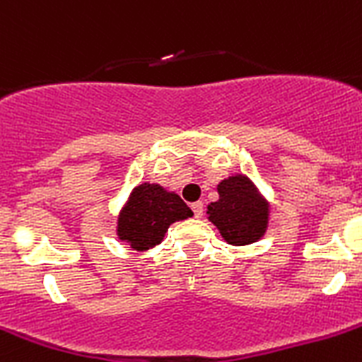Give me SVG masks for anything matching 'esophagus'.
Segmentation results:
<instances>
[{
    "mask_svg": "<svg viewBox=\"0 0 362 362\" xmlns=\"http://www.w3.org/2000/svg\"><path fill=\"white\" fill-rule=\"evenodd\" d=\"M192 212H194V217H202L203 216V203L202 202H196L191 205Z\"/></svg>",
    "mask_w": 362,
    "mask_h": 362,
    "instance_id": "34e87169",
    "label": "esophagus"
}]
</instances>
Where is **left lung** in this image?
<instances>
[{
  "instance_id": "left-lung-1",
  "label": "left lung",
  "mask_w": 362,
  "mask_h": 362,
  "mask_svg": "<svg viewBox=\"0 0 362 362\" xmlns=\"http://www.w3.org/2000/svg\"><path fill=\"white\" fill-rule=\"evenodd\" d=\"M219 199L206 206L209 221L231 245L259 240L269 226V202L245 175L228 177L217 185Z\"/></svg>"
}]
</instances>
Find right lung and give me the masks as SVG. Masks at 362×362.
<instances>
[{"label":"right lung","mask_w":362,"mask_h":362,"mask_svg":"<svg viewBox=\"0 0 362 362\" xmlns=\"http://www.w3.org/2000/svg\"><path fill=\"white\" fill-rule=\"evenodd\" d=\"M191 216V209L178 194L159 184H139L120 210L117 233L136 251H146L163 242L171 224Z\"/></svg>","instance_id":"add662e5"}]
</instances>
